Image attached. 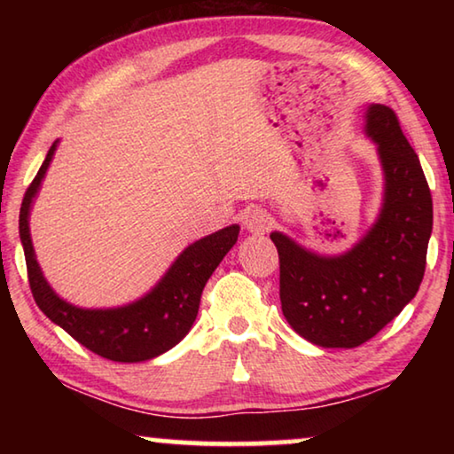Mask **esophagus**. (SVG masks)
I'll use <instances>...</instances> for the list:
<instances>
[{"label": "esophagus", "mask_w": 454, "mask_h": 454, "mask_svg": "<svg viewBox=\"0 0 454 454\" xmlns=\"http://www.w3.org/2000/svg\"><path fill=\"white\" fill-rule=\"evenodd\" d=\"M244 226L252 234H264V232H268V230H270L272 218H270V214H268L264 208H260V206H256V208H252V210L246 212Z\"/></svg>", "instance_id": "obj_1"}]
</instances>
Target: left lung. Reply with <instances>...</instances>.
Instances as JSON below:
<instances>
[{
	"mask_svg": "<svg viewBox=\"0 0 454 454\" xmlns=\"http://www.w3.org/2000/svg\"><path fill=\"white\" fill-rule=\"evenodd\" d=\"M366 134L379 145L384 204L371 232L342 256L325 258L272 232L280 302L288 325L312 344L355 348L409 304L425 276L433 196L395 110L374 104Z\"/></svg>",
	"mask_w": 454,
	"mask_h": 454,
	"instance_id": "obj_1",
	"label": "left lung"
}]
</instances>
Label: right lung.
Masks as SVG:
<instances>
[{
	"mask_svg": "<svg viewBox=\"0 0 454 454\" xmlns=\"http://www.w3.org/2000/svg\"><path fill=\"white\" fill-rule=\"evenodd\" d=\"M58 142L45 156L40 172L29 184L20 210V236L24 244L27 280L34 301L51 322H56L82 347L114 363H142L176 347L188 334L200 309L206 282L238 240L240 226H228L202 238L182 252L162 282L148 296L124 309L83 310L53 294L35 262L29 238V206L51 162Z\"/></svg>",
	"mask_w": 454,
	"mask_h": 454,
	"instance_id": "add662e5",
	"label": "right lung"
}]
</instances>
